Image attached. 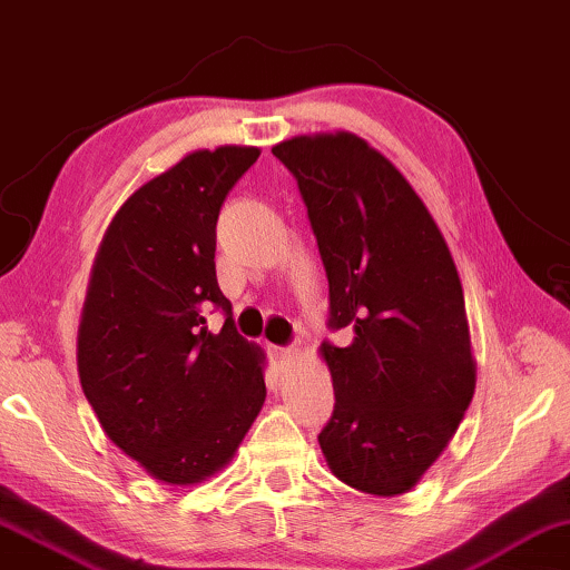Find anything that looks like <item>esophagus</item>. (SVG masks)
Instances as JSON below:
<instances>
[{
  "label": "esophagus",
  "mask_w": 570,
  "mask_h": 570,
  "mask_svg": "<svg viewBox=\"0 0 570 570\" xmlns=\"http://www.w3.org/2000/svg\"><path fill=\"white\" fill-rule=\"evenodd\" d=\"M271 355H274L278 366H288L296 358V347H271Z\"/></svg>",
  "instance_id": "1"
}]
</instances>
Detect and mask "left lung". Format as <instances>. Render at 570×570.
I'll return each mask as SVG.
<instances>
[{"instance_id":"1","label":"left lung","mask_w":570,"mask_h":570,"mask_svg":"<svg viewBox=\"0 0 570 570\" xmlns=\"http://www.w3.org/2000/svg\"><path fill=\"white\" fill-rule=\"evenodd\" d=\"M307 204L330 284L322 343L335 410L317 435L327 465L373 497L410 491L455 435L475 389L463 286L443 233L392 160L353 132L271 148Z\"/></svg>"}]
</instances>
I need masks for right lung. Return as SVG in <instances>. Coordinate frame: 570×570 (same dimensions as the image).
<instances>
[{
	"instance_id": "1",
	"label": "right lung",
	"mask_w": 570,
	"mask_h": 570,
	"mask_svg": "<svg viewBox=\"0 0 570 570\" xmlns=\"http://www.w3.org/2000/svg\"><path fill=\"white\" fill-rule=\"evenodd\" d=\"M261 156L197 150L107 227L79 325V379L107 438L153 479L189 487L235 455L266 402L263 353L237 335L215 274L223 202ZM219 308L226 325L206 327Z\"/></svg>"
}]
</instances>
